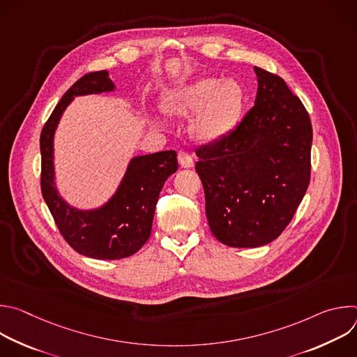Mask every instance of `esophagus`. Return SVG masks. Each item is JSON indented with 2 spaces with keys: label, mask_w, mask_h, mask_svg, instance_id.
I'll return each mask as SVG.
<instances>
[{
  "label": "esophagus",
  "mask_w": 357,
  "mask_h": 357,
  "mask_svg": "<svg viewBox=\"0 0 357 357\" xmlns=\"http://www.w3.org/2000/svg\"><path fill=\"white\" fill-rule=\"evenodd\" d=\"M178 161H179V165L182 168H192L193 167V160L192 157L188 154V152L185 151H181L178 154Z\"/></svg>",
  "instance_id": "obj_1"
}]
</instances>
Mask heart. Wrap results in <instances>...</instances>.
Masks as SVG:
<instances>
[{
    "label": "heart",
    "instance_id": "obj_1",
    "mask_svg": "<svg viewBox=\"0 0 357 357\" xmlns=\"http://www.w3.org/2000/svg\"><path fill=\"white\" fill-rule=\"evenodd\" d=\"M245 103L241 84L233 79L200 77L172 90L164 100V112L190 116V135L202 144H218L238 126ZM155 126H161L155 121Z\"/></svg>",
    "mask_w": 357,
    "mask_h": 357
}]
</instances>
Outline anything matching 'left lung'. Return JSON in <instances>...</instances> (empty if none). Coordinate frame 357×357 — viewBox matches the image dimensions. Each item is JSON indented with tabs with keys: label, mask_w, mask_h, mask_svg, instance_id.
<instances>
[{
	"label": "left lung",
	"mask_w": 357,
	"mask_h": 357,
	"mask_svg": "<svg viewBox=\"0 0 357 357\" xmlns=\"http://www.w3.org/2000/svg\"><path fill=\"white\" fill-rule=\"evenodd\" d=\"M254 107L223 141L196 151L213 236L230 247H260L291 222L311 178L312 126L285 82L254 68Z\"/></svg>",
	"instance_id": "8db88e82"
}]
</instances>
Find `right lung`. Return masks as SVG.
Returning a JSON list of instances; mask_svg holds the SVG:
<instances>
[{
  "mask_svg": "<svg viewBox=\"0 0 357 357\" xmlns=\"http://www.w3.org/2000/svg\"><path fill=\"white\" fill-rule=\"evenodd\" d=\"M116 91L107 70L80 77L61 98L40 132V189L55 223L69 245L86 257L119 260L132 256L149 238L160 192L176 172L175 151L132 157L116 192L103 205L79 209L59 193L54 139L59 121L77 96Z\"/></svg>",
  "mask_w": 357,
  "mask_h": 357,
  "instance_id": "add662e5",
  "label": "right lung"
}]
</instances>
